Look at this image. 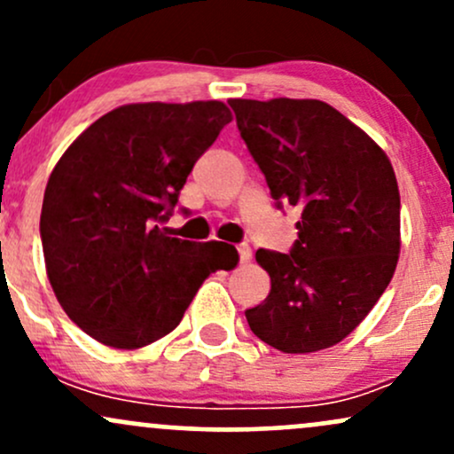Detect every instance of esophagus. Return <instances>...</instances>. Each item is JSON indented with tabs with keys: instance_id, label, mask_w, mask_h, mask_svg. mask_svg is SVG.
I'll list each match as a JSON object with an SVG mask.
<instances>
[{
	"instance_id": "esophagus-1",
	"label": "esophagus",
	"mask_w": 454,
	"mask_h": 454,
	"mask_svg": "<svg viewBox=\"0 0 454 454\" xmlns=\"http://www.w3.org/2000/svg\"><path fill=\"white\" fill-rule=\"evenodd\" d=\"M237 252H239V260H241L243 264L249 262V258H252V247H249L247 243L237 245Z\"/></svg>"
}]
</instances>
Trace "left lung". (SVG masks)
Returning a JSON list of instances; mask_svg holds the SVG:
<instances>
[{
  "label": "left lung",
  "instance_id": "obj_1",
  "mask_svg": "<svg viewBox=\"0 0 454 454\" xmlns=\"http://www.w3.org/2000/svg\"><path fill=\"white\" fill-rule=\"evenodd\" d=\"M278 209H301L288 254L258 249L270 293L245 311L286 354L335 346L364 320L399 260V187L382 149L320 100H231Z\"/></svg>",
  "mask_w": 454,
  "mask_h": 454
}]
</instances>
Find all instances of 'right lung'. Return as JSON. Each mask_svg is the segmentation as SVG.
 Returning a JSON list of instances; mask_svg holds the SVG:
<instances>
[{"label": "right lung", "instance_id": "add662e5", "mask_svg": "<svg viewBox=\"0 0 454 454\" xmlns=\"http://www.w3.org/2000/svg\"><path fill=\"white\" fill-rule=\"evenodd\" d=\"M226 104H126L91 123L46 184L40 237L53 293L104 346L137 350L175 331L202 281L232 269V245L170 237L164 223Z\"/></svg>", "mask_w": 454, "mask_h": 454}]
</instances>
